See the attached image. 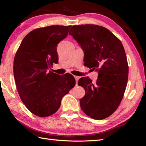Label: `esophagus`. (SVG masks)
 Listing matches in <instances>:
<instances>
[{"label": "esophagus", "instance_id": "34e87169", "mask_svg": "<svg viewBox=\"0 0 146 146\" xmlns=\"http://www.w3.org/2000/svg\"><path fill=\"white\" fill-rule=\"evenodd\" d=\"M74 77H75V78L76 80V85H77V84H78V81L79 77L77 76H74Z\"/></svg>", "mask_w": 146, "mask_h": 146}]
</instances>
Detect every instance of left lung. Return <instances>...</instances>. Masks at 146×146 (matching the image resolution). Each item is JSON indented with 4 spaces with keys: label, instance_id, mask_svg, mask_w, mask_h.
Masks as SVG:
<instances>
[{
    "label": "left lung",
    "instance_id": "left-lung-1",
    "mask_svg": "<svg viewBox=\"0 0 146 146\" xmlns=\"http://www.w3.org/2000/svg\"><path fill=\"white\" fill-rule=\"evenodd\" d=\"M69 34L84 52V65L98 72L95 84L88 77L79 80L85 95L80 103L90 118L102 119L115 112L122 100L128 81V66L121 41L104 27L75 25Z\"/></svg>",
    "mask_w": 146,
    "mask_h": 146
}]
</instances>
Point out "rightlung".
I'll return each instance as SVG.
<instances>
[{
    "label": "right lung",
    "mask_w": 146,
    "mask_h": 146,
    "mask_svg": "<svg viewBox=\"0 0 146 146\" xmlns=\"http://www.w3.org/2000/svg\"><path fill=\"white\" fill-rule=\"evenodd\" d=\"M71 26L54 25L37 28L26 36L14 59V76L21 101L40 117L55 113L61 99L75 85L71 74L61 76L49 71L58 62L57 47Z\"/></svg>",
    "instance_id": "right-lung-1"
}]
</instances>
